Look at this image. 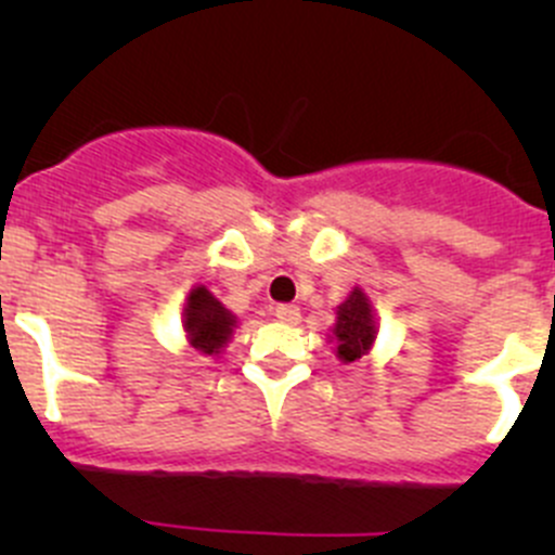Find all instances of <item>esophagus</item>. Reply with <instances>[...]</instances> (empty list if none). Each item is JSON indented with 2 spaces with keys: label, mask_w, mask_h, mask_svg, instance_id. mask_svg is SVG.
<instances>
[{
  "label": "esophagus",
  "mask_w": 555,
  "mask_h": 555,
  "mask_svg": "<svg viewBox=\"0 0 555 555\" xmlns=\"http://www.w3.org/2000/svg\"><path fill=\"white\" fill-rule=\"evenodd\" d=\"M273 317H276L279 322H284V324H298L300 309H298V306H293V304H279V306H273Z\"/></svg>",
  "instance_id": "34e87169"
}]
</instances>
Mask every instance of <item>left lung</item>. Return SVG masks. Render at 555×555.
Returning a JSON list of instances; mask_svg holds the SVG:
<instances>
[{
    "label": "left lung",
    "instance_id": "1",
    "mask_svg": "<svg viewBox=\"0 0 555 555\" xmlns=\"http://www.w3.org/2000/svg\"><path fill=\"white\" fill-rule=\"evenodd\" d=\"M333 335L338 344V357L344 362H354L357 357L371 349L373 338H376V324H373L371 304L360 289H354L338 306V322H335Z\"/></svg>",
    "mask_w": 555,
    "mask_h": 555
}]
</instances>
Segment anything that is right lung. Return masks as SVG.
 <instances>
[{"instance_id":"obj_1","label":"right lung","mask_w":555,"mask_h":555,"mask_svg":"<svg viewBox=\"0 0 555 555\" xmlns=\"http://www.w3.org/2000/svg\"><path fill=\"white\" fill-rule=\"evenodd\" d=\"M184 327H188L190 340L204 354H215L228 340L233 330V317L209 289L198 287L190 295L188 313H184Z\"/></svg>"}]
</instances>
